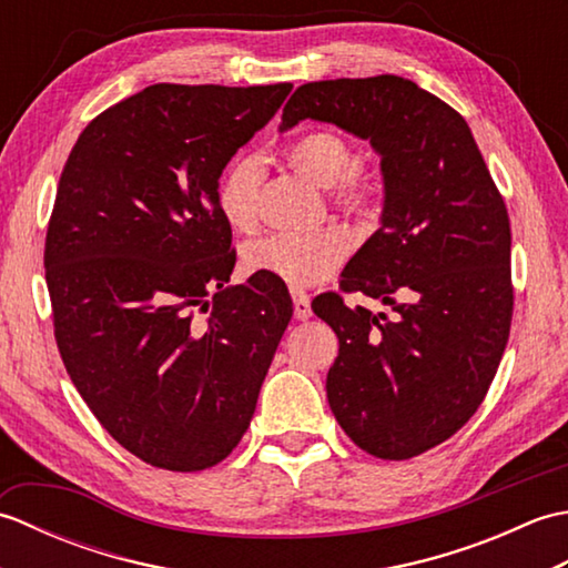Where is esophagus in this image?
Here are the masks:
<instances>
[{
  "label": "esophagus",
  "mask_w": 568,
  "mask_h": 568,
  "mask_svg": "<svg viewBox=\"0 0 568 568\" xmlns=\"http://www.w3.org/2000/svg\"><path fill=\"white\" fill-rule=\"evenodd\" d=\"M293 305H295V320L305 322L312 317V307H310V295L303 291V287H293Z\"/></svg>",
  "instance_id": "obj_1"
}]
</instances>
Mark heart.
Returning a JSON list of instances; mask_svg holds the SVG:
<instances>
[{
  "instance_id": "heart-1",
  "label": "heart",
  "mask_w": 568,
  "mask_h": 568,
  "mask_svg": "<svg viewBox=\"0 0 568 568\" xmlns=\"http://www.w3.org/2000/svg\"><path fill=\"white\" fill-rule=\"evenodd\" d=\"M285 163L295 173L324 190H332L334 202L348 212L366 214L378 197L376 180L354 165V151L332 131H312L285 146ZM263 165L253 155H244L226 165L216 185V207L224 222L246 232L256 222L258 187ZM348 253V239L339 229L315 232L268 234L251 241L244 248V265L251 273L271 275L287 285H317L339 268Z\"/></svg>"
}]
</instances>
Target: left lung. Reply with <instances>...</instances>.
Instances as JSON below:
<instances>
[{"label": "left lung", "instance_id": "1", "mask_svg": "<svg viewBox=\"0 0 568 568\" xmlns=\"http://www.w3.org/2000/svg\"><path fill=\"white\" fill-rule=\"evenodd\" d=\"M305 119L364 139L381 159V226L342 273L344 293L393 310H312L339 336L329 407L361 449L409 458L462 429L496 378L513 320L510 220L466 119L397 75L297 88L281 131Z\"/></svg>", "mask_w": 568, "mask_h": 568}]
</instances>
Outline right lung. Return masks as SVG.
<instances>
[{
  "label": "right lung",
  "instance_id": "right-lung-1",
  "mask_svg": "<svg viewBox=\"0 0 568 568\" xmlns=\"http://www.w3.org/2000/svg\"><path fill=\"white\" fill-rule=\"evenodd\" d=\"M293 84H151L72 146L45 236L55 342L82 400L141 462L232 454L281 336L287 291L234 271L216 185ZM197 311L209 315L197 318Z\"/></svg>",
  "mask_w": 568,
  "mask_h": 568
}]
</instances>
